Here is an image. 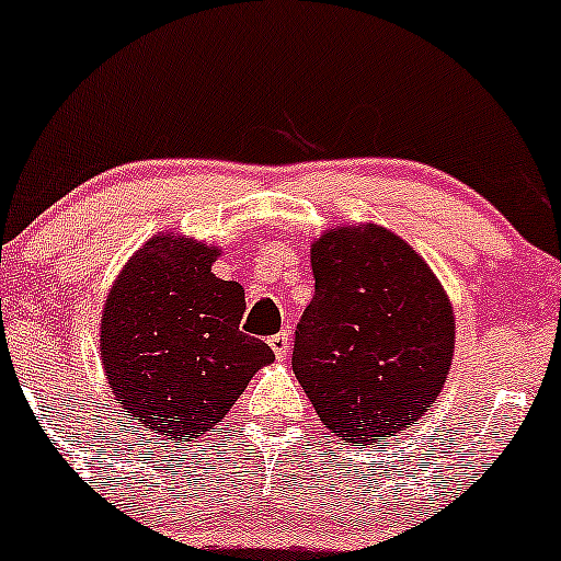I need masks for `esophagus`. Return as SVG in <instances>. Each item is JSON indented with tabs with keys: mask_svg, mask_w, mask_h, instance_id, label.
I'll list each match as a JSON object with an SVG mask.
<instances>
[{
	"mask_svg": "<svg viewBox=\"0 0 561 561\" xmlns=\"http://www.w3.org/2000/svg\"><path fill=\"white\" fill-rule=\"evenodd\" d=\"M270 347H273L275 358H286L288 351H291V342H288V334L286 331H280V334H273L270 336Z\"/></svg>",
	"mask_w": 561,
	"mask_h": 561,
	"instance_id": "esophagus-1",
	"label": "esophagus"
}]
</instances>
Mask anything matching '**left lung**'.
<instances>
[{
    "instance_id": "8db88e82",
    "label": "left lung",
    "mask_w": 561,
    "mask_h": 561,
    "mask_svg": "<svg viewBox=\"0 0 561 561\" xmlns=\"http://www.w3.org/2000/svg\"><path fill=\"white\" fill-rule=\"evenodd\" d=\"M312 278L294 375L334 436L379 447L442 393L455 353L449 299L423 259L375 225L316 240Z\"/></svg>"
}]
</instances>
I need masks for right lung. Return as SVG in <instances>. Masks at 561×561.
<instances>
[{
    "label": "right lung",
    "mask_w": 561,
    "mask_h": 561,
    "mask_svg": "<svg viewBox=\"0 0 561 561\" xmlns=\"http://www.w3.org/2000/svg\"><path fill=\"white\" fill-rule=\"evenodd\" d=\"M219 249L160 234L125 264L101 318V360L130 423L192 442L221 423L275 353L240 331L243 286L210 273Z\"/></svg>",
    "instance_id": "right-lung-1"
}]
</instances>
